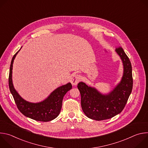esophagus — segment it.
<instances>
[{"label":"esophagus","instance_id":"1","mask_svg":"<svg viewBox=\"0 0 148 148\" xmlns=\"http://www.w3.org/2000/svg\"><path fill=\"white\" fill-rule=\"evenodd\" d=\"M81 77L79 75H74L71 80V82L73 86H76L77 84L79 82V81L81 80Z\"/></svg>","mask_w":148,"mask_h":148}]
</instances>
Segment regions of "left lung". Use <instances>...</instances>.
Segmentation results:
<instances>
[{"label":"left lung","instance_id":"1","mask_svg":"<svg viewBox=\"0 0 148 148\" xmlns=\"http://www.w3.org/2000/svg\"><path fill=\"white\" fill-rule=\"evenodd\" d=\"M115 51L122 61L123 74L121 82L108 95H102L85 83L78 84L82 111L90 119L102 121L121 113L132 92L133 78L131 61L121 46L116 47Z\"/></svg>","mask_w":148,"mask_h":148}]
</instances>
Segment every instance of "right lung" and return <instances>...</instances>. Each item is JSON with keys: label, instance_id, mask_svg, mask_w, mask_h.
I'll list each match as a JSON object with an SVG mask.
<instances>
[{"label": "right lung", "instance_id": "add662e5", "mask_svg": "<svg viewBox=\"0 0 148 148\" xmlns=\"http://www.w3.org/2000/svg\"><path fill=\"white\" fill-rule=\"evenodd\" d=\"M20 50L13 56L10 64L9 75V86L10 92L18 110L25 116L38 121H50L59 115L62 107L63 97L67 91L72 88L71 84L68 83L57 88L47 98L41 102L31 103L24 100L14 88L12 78L13 61Z\"/></svg>", "mask_w": 148, "mask_h": 148}]
</instances>
